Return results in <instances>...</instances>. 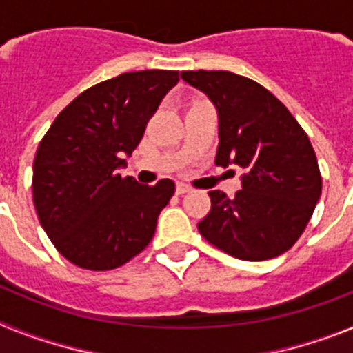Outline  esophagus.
<instances>
[{
	"mask_svg": "<svg viewBox=\"0 0 353 353\" xmlns=\"http://www.w3.org/2000/svg\"><path fill=\"white\" fill-rule=\"evenodd\" d=\"M189 191H191L189 185H185V183H176V194H185Z\"/></svg>",
	"mask_w": 353,
	"mask_h": 353,
	"instance_id": "obj_1",
	"label": "esophagus"
}]
</instances>
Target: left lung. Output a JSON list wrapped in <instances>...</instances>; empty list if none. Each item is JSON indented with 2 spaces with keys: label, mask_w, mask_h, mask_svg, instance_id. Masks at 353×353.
<instances>
[{
  "label": "left lung",
  "mask_w": 353,
  "mask_h": 353,
  "mask_svg": "<svg viewBox=\"0 0 353 353\" xmlns=\"http://www.w3.org/2000/svg\"><path fill=\"white\" fill-rule=\"evenodd\" d=\"M182 79L217 109L215 164L242 170V189L235 198L208 192L212 208L198 223L199 233L239 260L279 256L302 235L322 194L307 134L285 104L248 77L226 70H187Z\"/></svg>",
  "instance_id": "8db88e82"
}]
</instances>
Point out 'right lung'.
Wrapping results in <instances>:
<instances>
[{"label": "right lung", "instance_id": "obj_1", "mask_svg": "<svg viewBox=\"0 0 353 353\" xmlns=\"http://www.w3.org/2000/svg\"><path fill=\"white\" fill-rule=\"evenodd\" d=\"M176 83V70H141L95 84L56 117L40 141L33 203L54 248L81 269H117L154 236L174 183L141 185L118 170Z\"/></svg>", "mask_w": 353, "mask_h": 353}]
</instances>
